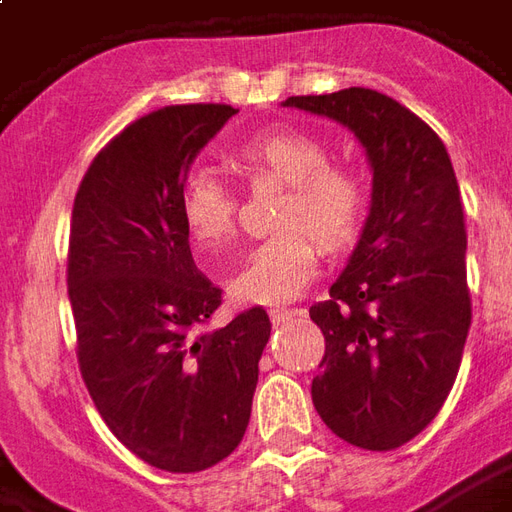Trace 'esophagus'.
Listing matches in <instances>:
<instances>
[{"label":"esophagus","mask_w":512,"mask_h":512,"mask_svg":"<svg viewBox=\"0 0 512 512\" xmlns=\"http://www.w3.org/2000/svg\"><path fill=\"white\" fill-rule=\"evenodd\" d=\"M301 310H271V323L274 326H285L288 321H293V318H299Z\"/></svg>","instance_id":"1"}]
</instances>
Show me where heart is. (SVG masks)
<instances>
[{
  "label": "heart",
  "instance_id": "b5f03b06",
  "mask_svg": "<svg viewBox=\"0 0 512 512\" xmlns=\"http://www.w3.org/2000/svg\"><path fill=\"white\" fill-rule=\"evenodd\" d=\"M235 164L255 175L285 183L277 224L282 233L257 244L230 282L238 301L288 304L299 299L318 274L321 243L340 252L356 241L367 216L370 186L362 169L332 161L329 145L299 128H279L246 139ZM180 219L194 244L219 252L235 233V194L211 172H191L178 191Z\"/></svg>",
  "mask_w": 512,
  "mask_h": 512
}]
</instances>
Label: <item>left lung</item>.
<instances>
[{"mask_svg":"<svg viewBox=\"0 0 512 512\" xmlns=\"http://www.w3.org/2000/svg\"><path fill=\"white\" fill-rule=\"evenodd\" d=\"M285 106L351 128L373 167L362 238L329 299L310 307L326 340L312 403L348 444L397 450L441 411L472 326L455 169L439 134L376 90L293 95Z\"/></svg>","mask_w":512,"mask_h":512,"instance_id":"8db88e82","label":"left lung"}]
</instances>
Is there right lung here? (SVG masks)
<instances>
[{
    "label": "right lung",
    "instance_id": "1",
    "mask_svg": "<svg viewBox=\"0 0 512 512\" xmlns=\"http://www.w3.org/2000/svg\"><path fill=\"white\" fill-rule=\"evenodd\" d=\"M233 115L183 104L139 117L98 150L73 200L79 370L109 430L164 472H202L241 444L271 334L263 307L208 329L222 290L194 266L180 219L189 164Z\"/></svg>",
    "mask_w": 512,
    "mask_h": 512
}]
</instances>
